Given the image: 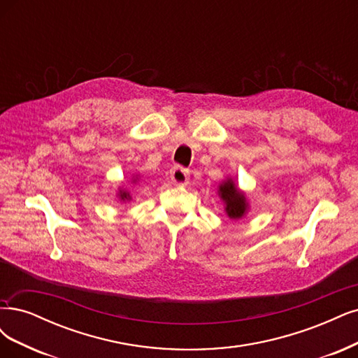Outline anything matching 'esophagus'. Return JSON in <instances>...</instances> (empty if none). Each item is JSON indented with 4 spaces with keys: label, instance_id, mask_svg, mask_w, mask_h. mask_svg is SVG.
<instances>
[{
    "label": "esophagus",
    "instance_id": "esophagus-1",
    "mask_svg": "<svg viewBox=\"0 0 358 358\" xmlns=\"http://www.w3.org/2000/svg\"><path fill=\"white\" fill-rule=\"evenodd\" d=\"M170 179L175 185H179V187H183L189 182V170L183 169L180 166H175L170 170Z\"/></svg>",
    "mask_w": 358,
    "mask_h": 358
}]
</instances>
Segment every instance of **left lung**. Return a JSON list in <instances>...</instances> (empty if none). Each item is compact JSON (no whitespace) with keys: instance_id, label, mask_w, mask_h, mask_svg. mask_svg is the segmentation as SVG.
Instances as JSON below:
<instances>
[{"instance_id":"left-lung-1","label":"left lung","mask_w":358,"mask_h":358,"mask_svg":"<svg viewBox=\"0 0 358 358\" xmlns=\"http://www.w3.org/2000/svg\"><path fill=\"white\" fill-rule=\"evenodd\" d=\"M219 196L225 203V212L231 219H240L245 215L249 208L248 199L241 192L231 178L219 185Z\"/></svg>"}]
</instances>
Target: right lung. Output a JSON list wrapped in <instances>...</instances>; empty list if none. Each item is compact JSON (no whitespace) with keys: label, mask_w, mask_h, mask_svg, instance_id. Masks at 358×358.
Instances as JSON below:
<instances>
[{"label":"right lung","mask_w":358,"mask_h":358,"mask_svg":"<svg viewBox=\"0 0 358 358\" xmlns=\"http://www.w3.org/2000/svg\"><path fill=\"white\" fill-rule=\"evenodd\" d=\"M133 182H136V179H133ZM118 199H120V201L126 203V201L131 200V196H130V192H129L127 189L120 188V189H118Z\"/></svg>","instance_id":"1"}]
</instances>
